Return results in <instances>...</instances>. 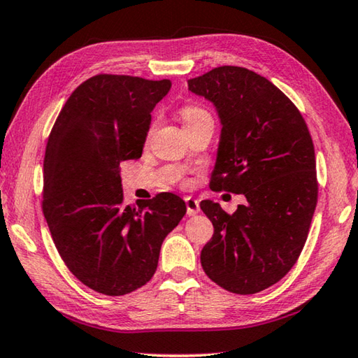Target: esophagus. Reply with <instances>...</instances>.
I'll list each match as a JSON object with an SVG mask.
<instances>
[{
    "instance_id": "1",
    "label": "esophagus",
    "mask_w": 358,
    "mask_h": 358,
    "mask_svg": "<svg viewBox=\"0 0 358 358\" xmlns=\"http://www.w3.org/2000/svg\"><path fill=\"white\" fill-rule=\"evenodd\" d=\"M185 206L188 217H194V215L199 213V202L194 198H185Z\"/></svg>"
}]
</instances>
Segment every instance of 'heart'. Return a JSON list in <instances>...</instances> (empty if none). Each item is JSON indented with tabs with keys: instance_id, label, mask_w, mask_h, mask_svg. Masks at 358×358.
<instances>
[{
	"instance_id": "obj_1",
	"label": "heart",
	"mask_w": 358,
	"mask_h": 358,
	"mask_svg": "<svg viewBox=\"0 0 358 358\" xmlns=\"http://www.w3.org/2000/svg\"><path fill=\"white\" fill-rule=\"evenodd\" d=\"M180 117L182 121H184V126H193L199 123L202 120H207V118H212L210 113H208L206 109H202L199 106H185L180 109Z\"/></svg>"
}]
</instances>
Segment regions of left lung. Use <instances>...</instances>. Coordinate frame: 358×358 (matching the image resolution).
Wrapping results in <instances>:
<instances>
[{"label": "left lung", "mask_w": 358, "mask_h": 358, "mask_svg": "<svg viewBox=\"0 0 358 358\" xmlns=\"http://www.w3.org/2000/svg\"><path fill=\"white\" fill-rule=\"evenodd\" d=\"M213 104L221 123L210 188L245 194L232 215L201 202L213 224L201 265L215 284L237 294L274 285L306 245L318 182L308 127L292 101L266 78L241 66H218L188 80Z\"/></svg>", "instance_id": "obj_1"}]
</instances>
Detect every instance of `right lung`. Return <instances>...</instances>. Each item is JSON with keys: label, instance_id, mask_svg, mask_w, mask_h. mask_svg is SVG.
Wrapping results in <instances>:
<instances>
[{"label": "right lung", "instance_id": "add662e5", "mask_svg": "<svg viewBox=\"0 0 358 358\" xmlns=\"http://www.w3.org/2000/svg\"><path fill=\"white\" fill-rule=\"evenodd\" d=\"M171 80L98 74L66 99L43 160V215L60 257L107 296L143 287L187 212L178 194L123 204L121 162L141 157L151 112Z\"/></svg>", "mask_w": 358, "mask_h": 358}]
</instances>
